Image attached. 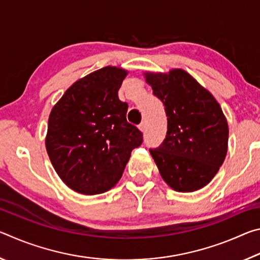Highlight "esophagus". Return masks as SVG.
Here are the masks:
<instances>
[{
    "label": "esophagus",
    "mask_w": 260,
    "mask_h": 260,
    "mask_svg": "<svg viewBox=\"0 0 260 260\" xmlns=\"http://www.w3.org/2000/svg\"><path fill=\"white\" fill-rule=\"evenodd\" d=\"M139 129H140L141 132L146 131V124H144V121H142V122H141V124L139 125Z\"/></svg>",
    "instance_id": "esophagus-1"
}]
</instances>
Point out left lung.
Returning a JSON list of instances; mask_svg holds the SVG:
<instances>
[{
    "mask_svg": "<svg viewBox=\"0 0 260 260\" xmlns=\"http://www.w3.org/2000/svg\"><path fill=\"white\" fill-rule=\"evenodd\" d=\"M143 74L167 116L164 142L150 149L158 171L174 190H199L214 178L227 155L230 129L221 107L182 69Z\"/></svg>",
    "mask_w": 260,
    "mask_h": 260,
    "instance_id": "left-lung-1",
    "label": "left lung"
}]
</instances>
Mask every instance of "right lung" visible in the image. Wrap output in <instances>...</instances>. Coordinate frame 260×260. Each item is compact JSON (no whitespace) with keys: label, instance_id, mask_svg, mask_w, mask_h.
Instances as JSON below:
<instances>
[{"label":"right lung","instance_id":"obj_1","mask_svg":"<svg viewBox=\"0 0 260 260\" xmlns=\"http://www.w3.org/2000/svg\"><path fill=\"white\" fill-rule=\"evenodd\" d=\"M128 71L105 67L79 79L51 109L46 149L69 188L98 195L114 187L142 133L127 122L118 90Z\"/></svg>","mask_w":260,"mask_h":260}]
</instances>
